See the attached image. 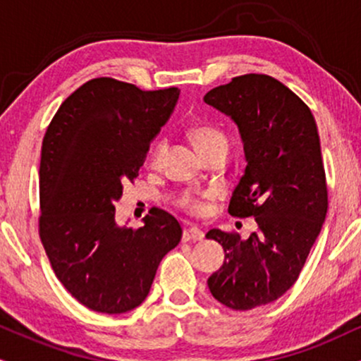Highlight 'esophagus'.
<instances>
[{"label":"esophagus","mask_w":361,"mask_h":361,"mask_svg":"<svg viewBox=\"0 0 361 361\" xmlns=\"http://www.w3.org/2000/svg\"><path fill=\"white\" fill-rule=\"evenodd\" d=\"M203 237H205V233H203L198 227L185 228V232H183V240L185 242H198V240H202Z\"/></svg>","instance_id":"obj_1"}]
</instances>
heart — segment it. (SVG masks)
I'll list each match as a JSON object with an SVG mask.
<instances>
[{
    "mask_svg": "<svg viewBox=\"0 0 361 361\" xmlns=\"http://www.w3.org/2000/svg\"><path fill=\"white\" fill-rule=\"evenodd\" d=\"M190 139L197 147V151H205L208 147H215V146H227V136L220 131L219 128L210 124H202V126H195V128L190 129ZM166 149V145L164 141H159L158 145L154 146L153 153H151V161L158 163L161 159V156ZM181 207H185L186 210H190L192 214H202L203 212V203L202 200L193 197V195H185L181 198Z\"/></svg>",
    "mask_w": 361,
    "mask_h": 361,
    "instance_id": "b5f03b06",
    "label": "heart"
}]
</instances>
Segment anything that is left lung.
<instances>
[{"mask_svg":"<svg viewBox=\"0 0 361 361\" xmlns=\"http://www.w3.org/2000/svg\"><path fill=\"white\" fill-rule=\"evenodd\" d=\"M235 123L245 171L228 214L255 216L249 238L212 228L225 260L208 277L216 301L247 311L276 301L296 282L328 210L319 134L310 107L279 80L247 73L203 97Z\"/></svg>","mask_w":361,"mask_h":361,"instance_id":"left-lung-1","label":"left lung"}]
</instances>
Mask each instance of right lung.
<instances>
[{
    "instance_id": "1",
    "label": "right lung",
    "mask_w": 361,
    "mask_h": 361,
    "mask_svg": "<svg viewBox=\"0 0 361 361\" xmlns=\"http://www.w3.org/2000/svg\"><path fill=\"white\" fill-rule=\"evenodd\" d=\"M180 97L92 79L62 102L40 159V238L55 276L80 305L121 314L149 294L159 262L181 240L178 220L153 208L137 230L116 224L123 185L137 176L151 141Z\"/></svg>"
}]
</instances>
